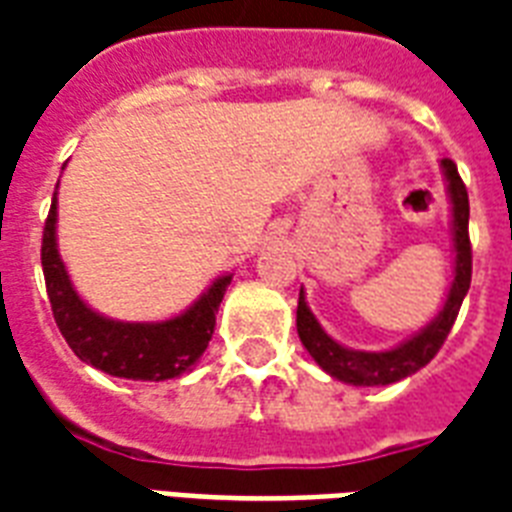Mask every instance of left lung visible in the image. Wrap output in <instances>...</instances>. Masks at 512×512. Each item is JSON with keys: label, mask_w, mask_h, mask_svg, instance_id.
<instances>
[{"label": "left lung", "mask_w": 512, "mask_h": 512, "mask_svg": "<svg viewBox=\"0 0 512 512\" xmlns=\"http://www.w3.org/2000/svg\"><path fill=\"white\" fill-rule=\"evenodd\" d=\"M441 172L446 180V193H449V204H452V241H454V281L446 295L444 308L438 316L430 321L428 327H422L417 335L404 340L401 345L390 350H353L340 345L337 340L324 332L319 319L313 316L308 303H305V292L300 289V300H297V335L311 358L332 374L335 380L356 385V388H374V385H390L409 377V374L420 372L422 366L430 364L446 335L452 332L454 319L460 313V305L470 289V273H473V252H470V236H468V191L462 183L457 164L452 159H441Z\"/></svg>", "instance_id": "obj_1"}]
</instances>
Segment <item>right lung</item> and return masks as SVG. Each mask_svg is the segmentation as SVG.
Masks as SVG:
<instances>
[{"instance_id":"add662e5","label":"right lung","mask_w":512,"mask_h":512,"mask_svg":"<svg viewBox=\"0 0 512 512\" xmlns=\"http://www.w3.org/2000/svg\"><path fill=\"white\" fill-rule=\"evenodd\" d=\"M42 268L52 316L76 356L100 372L124 380L162 382L191 372L215 332V313L231 273L201 292L193 305L167 321H116L92 311L71 284L58 252V193L44 223Z\"/></svg>"}]
</instances>
